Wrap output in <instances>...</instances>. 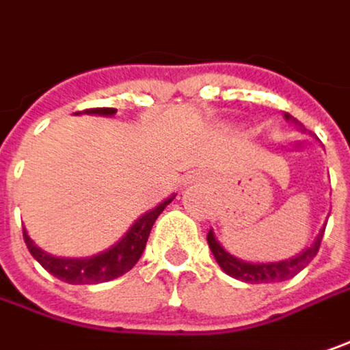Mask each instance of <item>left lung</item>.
<instances>
[{"instance_id":"8db88e82","label":"left lung","mask_w":350,"mask_h":350,"mask_svg":"<svg viewBox=\"0 0 350 350\" xmlns=\"http://www.w3.org/2000/svg\"><path fill=\"white\" fill-rule=\"evenodd\" d=\"M286 120H291L299 130L306 131V128H304L297 120H293L289 114H286ZM323 232L325 224L323 228L319 230L317 238H315V242H313L311 246H307L304 252H299L297 256L289 258V260L270 262V264H250V262L238 260L236 256H232L230 252H226V250L220 246V242L215 238L213 230H208L206 242H208L211 252L215 254V260L219 262L220 268L226 271L228 275H232V278L240 280V282H246V284H275V282H286V280L297 275L299 271L306 268L307 264L315 258V254L319 252Z\"/></svg>"}]
</instances>
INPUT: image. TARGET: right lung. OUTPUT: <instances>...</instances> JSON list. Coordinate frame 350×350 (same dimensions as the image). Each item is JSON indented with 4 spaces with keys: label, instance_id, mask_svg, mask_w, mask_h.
Returning a JSON list of instances; mask_svg holds the SVG:
<instances>
[{
    "label": "right lung",
    "instance_id": "add662e5",
    "mask_svg": "<svg viewBox=\"0 0 350 350\" xmlns=\"http://www.w3.org/2000/svg\"><path fill=\"white\" fill-rule=\"evenodd\" d=\"M118 110L116 108H90L84 110V114H98V116H114ZM175 199L169 197L163 202H159L155 208L148 211L146 215H142L139 219L131 224V228L126 232V236L116 242L112 248L104 250V252L90 256V258H57L51 254L43 252L23 228V238H25L27 248L31 256L43 266L49 273H53L55 278H59L61 282L72 284V286H88V284H102V282H110L120 275H124L126 271H130L135 262L142 258V252L146 250V242L151 232L153 222L157 217L163 213L169 202Z\"/></svg>",
    "mask_w": 350,
    "mask_h": 350
}]
</instances>
